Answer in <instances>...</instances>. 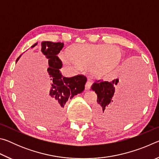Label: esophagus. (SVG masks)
<instances>
[{"instance_id":"34e87169","label":"esophagus","mask_w":159,"mask_h":159,"mask_svg":"<svg viewBox=\"0 0 159 159\" xmlns=\"http://www.w3.org/2000/svg\"><path fill=\"white\" fill-rule=\"evenodd\" d=\"M92 84H93V82L91 81V80L88 79V81L86 82V83H85V90H89L90 87H91V85H92Z\"/></svg>"}]
</instances>
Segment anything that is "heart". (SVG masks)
Returning <instances> with one entry per match:
<instances>
[{"instance_id":"b5f03b06","label":"heart","mask_w":159,"mask_h":159,"mask_svg":"<svg viewBox=\"0 0 159 159\" xmlns=\"http://www.w3.org/2000/svg\"><path fill=\"white\" fill-rule=\"evenodd\" d=\"M120 58V50L115 45L105 44H83L72 47L69 55L64 53L61 59L67 64L77 65L85 69H91L100 76L111 69Z\"/></svg>"}]
</instances>
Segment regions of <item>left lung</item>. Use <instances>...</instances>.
<instances>
[{"mask_svg":"<svg viewBox=\"0 0 159 159\" xmlns=\"http://www.w3.org/2000/svg\"><path fill=\"white\" fill-rule=\"evenodd\" d=\"M122 71L120 80L108 82L99 79L91 87L98 95L95 118L98 125L110 127L125 121L144 93L145 81L142 73L133 71L130 67ZM115 89L117 93L114 96Z\"/></svg>","mask_w":159,"mask_h":159,"instance_id":"obj_1","label":"left lung"}]
</instances>
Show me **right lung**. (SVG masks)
<instances>
[{
  "instance_id": "obj_1",
  "label": "right lung",
  "mask_w": 159,
  "mask_h": 159,
  "mask_svg": "<svg viewBox=\"0 0 159 159\" xmlns=\"http://www.w3.org/2000/svg\"><path fill=\"white\" fill-rule=\"evenodd\" d=\"M36 45L34 44L31 48ZM41 45V52L48 59L49 67L47 71L50 79L45 103L53 113L56 121L61 122L64 120V107L66 102L84 90L87 78L81 74L69 78L61 75L60 69L62 67V62L57 55L64 47L63 43L44 41Z\"/></svg>"
}]
</instances>
